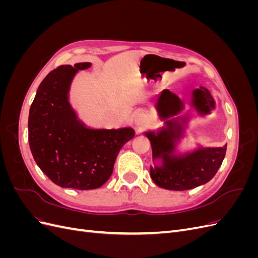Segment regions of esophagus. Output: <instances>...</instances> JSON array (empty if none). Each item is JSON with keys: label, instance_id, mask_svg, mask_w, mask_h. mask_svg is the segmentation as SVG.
Listing matches in <instances>:
<instances>
[{"label": "esophagus", "instance_id": "34e87169", "mask_svg": "<svg viewBox=\"0 0 258 258\" xmlns=\"http://www.w3.org/2000/svg\"><path fill=\"white\" fill-rule=\"evenodd\" d=\"M136 124L137 126H144L148 121V116L145 113H139L136 116Z\"/></svg>", "mask_w": 258, "mask_h": 258}]
</instances>
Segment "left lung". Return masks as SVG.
Returning <instances> with one entry per match:
<instances>
[{
  "mask_svg": "<svg viewBox=\"0 0 258 258\" xmlns=\"http://www.w3.org/2000/svg\"><path fill=\"white\" fill-rule=\"evenodd\" d=\"M194 105L201 114H208L215 107L214 100L208 89L200 87L194 91ZM157 108L163 118L177 115L182 110V102L169 90L162 91L158 99ZM178 121H168V129L159 131L157 135L146 134L150 139L153 157L162 156L161 168H151V176L156 185L170 190H187L208 183L224 160L227 144L222 147L198 150L181 159H173L171 152L174 150V140L181 132L177 128Z\"/></svg>",
  "mask_w": 258,
  "mask_h": 258,
  "instance_id": "obj_1",
  "label": "left lung"
}]
</instances>
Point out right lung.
Returning a JSON list of instances; mask_svg holds the SVG:
<instances>
[{
	"label": "right lung",
	"instance_id": "obj_1",
	"mask_svg": "<svg viewBox=\"0 0 258 258\" xmlns=\"http://www.w3.org/2000/svg\"><path fill=\"white\" fill-rule=\"evenodd\" d=\"M90 62L60 66L38 86L29 113V144L37 166L61 187L95 189L113 173L122 145L135 136L131 128L91 130L77 120L68 102L77 70Z\"/></svg>",
	"mask_w": 258,
	"mask_h": 258
}]
</instances>
